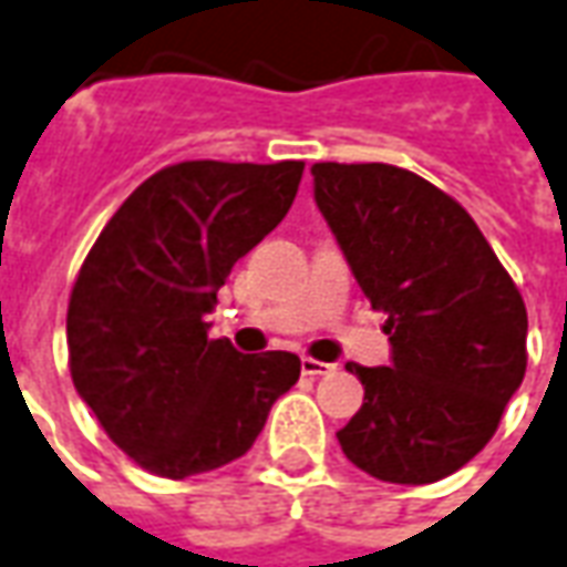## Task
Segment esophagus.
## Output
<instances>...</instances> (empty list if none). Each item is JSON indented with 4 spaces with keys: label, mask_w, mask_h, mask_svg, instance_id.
<instances>
[{
    "label": "esophagus",
    "mask_w": 567,
    "mask_h": 567,
    "mask_svg": "<svg viewBox=\"0 0 567 567\" xmlns=\"http://www.w3.org/2000/svg\"><path fill=\"white\" fill-rule=\"evenodd\" d=\"M338 365H331V362H319V359H300V371L307 374V378H322V374H331Z\"/></svg>",
    "instance_id": "1"
}]
</instances>
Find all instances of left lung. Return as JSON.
Masks as SVG:
<instances>
[{"label":"left lung","instance_id":"1","mask_svg":"<svg viewBox=\"0 0 567 567\" xmlns=\"http://www.w3.org/2000/svg\"><path fill=\"white\" fill-rule=\"evenodd\" d=\"M312 184L393 343L390 365H347L365 402L340 449L380 482H439L488 445L525 378V300L461 202L414 172L316 162Z\"/></svg>","mask_w":567,"mask_h":567}]
</instances>
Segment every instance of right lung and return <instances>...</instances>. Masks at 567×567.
I'll return each mask as SVG.
<instances>
[{
	"instance_id": "obj_1",
	"label": "right lung",
	"mask_w": 567,
	"mask_h": 567,
	"mask_svg": "<svg viewBox=\"0 0 567 567\" xmlns=\"http://www.w3.org/2000/svg\"><path fill=\"white\" fill-rule=\"evenodd\" d=\"M303 162H177L101 229L70 295L76 393L146 473L187 478L243 457L300 378L295 352L243 355L205 322L233 264L288 215Z\"/></svg>"
}]
</instances>
